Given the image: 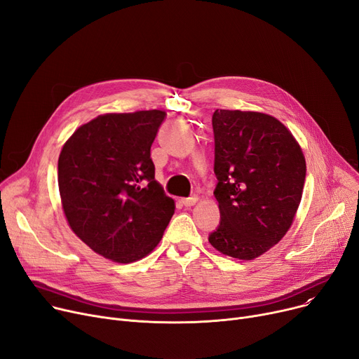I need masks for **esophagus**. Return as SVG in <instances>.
I'll use <instances>...</instances> for the list:
<instances>
[{"label": "esophagus", "instance_id": "1", "mask_svg": "<svg viewBox=\"0 0 359 359\" xmlns=\"http://www.w3.org/2000/svg\"><path fill=\"white\" fill-rule=\"evenodd\" d=\"M196 202H198V198H196V196H189V198H183V199H182V203H183L184 206H194Z\"/></svg>", "mask_w": 359, "mask_h": 359}]
</instances>
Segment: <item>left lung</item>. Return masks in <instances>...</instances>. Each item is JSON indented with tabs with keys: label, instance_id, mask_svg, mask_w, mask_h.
<instances>
[{
	"label": "left lung",
	"instance_id": "8db88e82",
	"mask_svg": "<svg viewBox=\"0 0 359 359\" xmlns=\"http://www.w3.org/2000/svg\"><path fill=\"white\" fill-rule=\"evenodd\" d=\"M212 129L219 224L208 240L222 255L252 260L291 227L306 160L291 132L265 113L217 109Z\"/></svg>",
	"mask_w": 359,
	"mask_h": 359
}]
</instances>
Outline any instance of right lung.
Segmentation results:
<instances>
[{
    "instance_id": "add662e5",
    "label": "right lung",
    "mask_w": 359,
    "mask_h": 359,
    "mask_svg": "<svg viewBox=\"0 0 359 359\" xmlns=\"http://www.w3.org/2000/svg\"><path fill=\"white\" fill-rule=\"evenodd\" d=\"M164 119L161 110L107 113L75 130L60 154L58 186L69 227L113 262L147 256L175 214L151 160Z\"/></svg>"
}]
</instances>
